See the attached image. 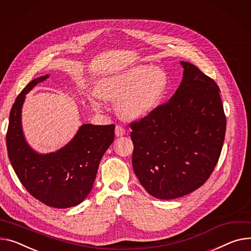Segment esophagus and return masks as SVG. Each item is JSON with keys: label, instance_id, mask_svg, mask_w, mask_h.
I'll list each match as a JSON object with an SVG mask.
<instances>
[{"label": "esophagus", "instance_id": "obj_1", "mask_svg": "<svg viewBox=\"0 0 251 251\" xmlns=\"http://www.w3.org/2000/svg\"><path fill=\"white\" fill-rule=\"evenodd\" d=\"M125 133H126V131H125V129L122 126H120V125H117L116 126V128H115V135L117 137H121V136L125 135Z\"/></svg>", "mask_w": 251, "mask_h": 251}]
</instances>
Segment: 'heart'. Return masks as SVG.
<instances>
[{
	"label": "heart",
	"instance_id": "heart-1",
	"mask_svg": "<svg viewBox=\"0 0 251 251\" xmlns=\"http://www.w3.org/2000/svg\"><path fill=\"white\" fill-rule=\"evenodd\" d=\"M166 72L151 64H137L106 76L100 81L98 94L117 103V111L127 120H140L149 116L161 104L169 91ZM96 111L104 109L98 96L91 99Z\"/></svg>",
	"mask_w": 251,
	"mask_h": 251
}]
</instances>
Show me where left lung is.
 Masks as SVG:
<instances>
[{
	"mask_svg": "<svg viewBox=\"0 0 251 251\" xmlns=\"http://www.w3.org/2000/svg\"><path fill=\"white\" fill-rule=\"evenodd\" d=\"M183 69L170 101L132 123V165L142 187L160 200L186 196L209 178L224 143L226 117L217 83L194 64Z\"/></svg>",
	"mask_w": 251,
	"mask_h": 251,
	"instance_id": "8db88e82",
	"label": "left lung"
}]
</instances>
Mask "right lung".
<instances>
[{"label": "right lung", "instance_id": "obj_1", "mask_svg": "<svg viewBox=\"0 0 251 251\" xmlns=\"http://www.w3.org/2000/svg\"><path fill=\"white\" fill-rule=\"evenodd\" d=\"M45 75L31 80L11 109L6 136L10 162L22 185L35 199L53 208L77 206L92 191L99 163L114 141V125L83 124L74 138L54 152L39 153L27 142L22 108L28 94Z\"/></svg>", "mask_w": 251, "mask_h": 251}]
</instances>
